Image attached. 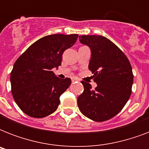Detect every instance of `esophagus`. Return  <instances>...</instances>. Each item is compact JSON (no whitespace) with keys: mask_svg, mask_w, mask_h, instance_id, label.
I'll return each mask as SVG.
<instances>
[{"mask_svg":"<svg viewBox=\"0 0 149 149\" xmlns=\"http://www.w3.org/2000/svg\"><path fill=\"white\" fill-rule=\"evenodd\" d=\"M79 79L77 77H74V78H72V83H74V82H77V81H79Z\"/></svg>","mask_w":149,"mask_h":149,"instance_id":"34e87169","label":"esophagus"}]
</instances>
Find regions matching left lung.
Returning <instances> with one entry per match:
<instances>
[{"label":"left lung","mask_w":149,"mask_h":149,"mask_svg":"<svg viewBox=\"0 0 149 149\" xmlns=\"http://www.w3.org/2000/svg\"><path fill=\"white\" fill-rule=\"evenodd\" d=\"M82 44L91 50L89 70L93 73L94 90L81 81L84 91L77 98L79 111L97 122L113 118L125 107L132 93L133 72L128 58L117 45L101 36H81Z\"/></svg>","instance_id":"1"}]
</instances>
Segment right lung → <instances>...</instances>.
<instances>
[{"instance_id": "right-lung-1", "label": "right lung", "mask_w": 149, "mask_h": 149, "mask_svg": "<svg viewBox=\"0 0 149 149\" xmlns=\"http://www.w3.org/2000/svg\"><path fill=\"white\" fill-rule=\"evenodd\" d=\"M77 34H55L38 39L22 54L10 72L11 93L24 113L42 118L56 111L59 97L71 79H59L52 70L61 65L63 52L77 42Z\"/></svg>"}]
</instances>
